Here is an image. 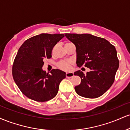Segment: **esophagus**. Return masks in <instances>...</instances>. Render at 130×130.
Here are the masks:
<instances>
[{"label": "esophagus", "instance_id": "34e87169", "mask_svg": "<svg viewBox=\"0 0 130 130\" xmlns=\"http://www.w3.org/2000/svg\"><path fill=\"white\" fill-rule=\"evenodd\" d=\"M74 76L73 73L72 72H68L66 73V77H72Z\"/></svg>", "mask_w": 130, "mask_h": 130}]
</instances>
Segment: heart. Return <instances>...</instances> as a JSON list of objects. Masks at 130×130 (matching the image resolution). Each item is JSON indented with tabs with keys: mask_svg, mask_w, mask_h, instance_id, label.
<instances>
[{
	"mask_svg": "<svg viewBox=\"0 0 130 130\" xmlns=\"http://www.w3.org/2000/svg\"><path fill=\"white\" fill-rule=\"evenodd\" d=\"M68 43H67V44H68ZM72 63V62L70 60H62L60 61L57 63V67L60 70H64V71H68L71 68Z\"/></svg>",
	"mask_w": 130,
	"mask_h": 130,
	"instance_id": "obj_1",
	"label": "heart"
}]
</instances>
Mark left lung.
Returning <instances> with one entry per match:
<instances>
[{
	"label": "left lung",
	"mask_w": 130,
	"mask_h": 130,
	"mask_svg": "<svg viewBox=\"0 0 130 130\" xmlns=\"http://www.w3.org/2000/svg\"><path fill=\"white\" fill-rule=\"evenodd\" d=\"M65 37L76 46V63L84 65L90 71L84 74L80 70L74 73L81 79L74 87L76 92L85 98H96L111 87L115 80L119 61L114 45L103 38L90 34H65Z\"/></svg>",
	"instance_id": "1"
}]
</instances>
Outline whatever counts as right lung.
<instances>
[{"label":"right lung","mask_w":130,"mask_h":130,"mask_svg":"<svg viewBox=\"0 0 130 130\" xmlns=\"http://www.w3.org/2000/svg\"><path fill=\"white\" fill-rule=\"evenodd\" d=\"M63 34H41L31 37L19 47L13 62L12 74L14 82L27 97L45 102L56 96L65 73L53 69L46 73L43 60L51 59L52 51L63 38Z\"/></svg>","instance_id":"right-lung-1"}]
</instances>
